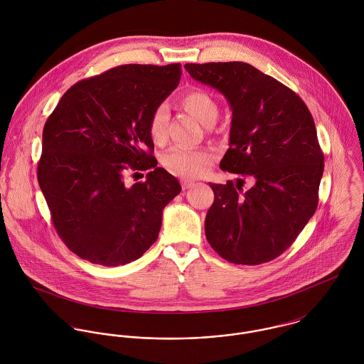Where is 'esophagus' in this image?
I'll use <instances>...</instances> for the list:
<instances>
[{
	"mask_svg": "<svg viewBox=\"0 0 364 364\" xmlns=\"http://www.w3.org/2000/svg\"><path fill=\"white\" fill-rule=\"evenodd\" d=\"M181 185H182V189H191V188L195 186V182L189 181V179H182Z\"/></svg>",
	"mask_w": 364,
	"mask_h": 364,
	"instance_id": "obj_1",
	"label": "esophagus"
}]
</instances>
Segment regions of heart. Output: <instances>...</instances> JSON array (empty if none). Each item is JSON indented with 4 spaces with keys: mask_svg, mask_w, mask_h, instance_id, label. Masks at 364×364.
Here are the masks:
<instances>
[{
    "mask_svg": "<svg viewBox=\"0 0 364 364\" xmlns=\"http://www.w3.org/2000/svg\"><path fill=\"white\" fill-rule=\"evenodd\" d=\"M181 105L205 126L218 116V107L214 98L200 88L186 91L181 97ZM166 123L168 109L165 105H159L151 112L149 119V134L156 144H162L166 140ZM161 161L172 173L183 178H198L208 172L214 156L206 150L172 147L162 156Z\"/></svg>",
    "mask_w": 364,
    "mask_h": 364,
    "instance_id": "heart-1",
    "label": "heart"
}]
</instances>
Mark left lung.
<instances>
[{"instance_id":"1","label":"left lung","mask_w":364,"mask_h":364,"mask_svg":"<svg viewBox=\"0 0 364 364\" xmlns=\"http://www.w3.org/2000/svg\"><path fill=\"white\" fill-rule=\"evenodd\" d=\"M185 68L221 92L232 110L230 149L220 168L255 182L244 193L231 181L210 183L208 244L231 263L273 260L294 242L318 206L323 154L311 113L296 92L248 63H189Z\"/></svg>"}]
</instances>
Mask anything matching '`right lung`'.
<instances>
[{
	"label": "right lung",
	"mask_w": 364,
	"mask_h": 364,
	"mask_svg": "<svg viewBox=\"0 0 364 364\" xmlns=\"http://www.w3.org/2000/svg\"><path fill=\"white\" fill-rule=\"evenodd\" d=\"M181 74L179 63L110 68L74 84L46 120L38 181L58 237L80 258L120 266L156 242L182 188L156 166L149 119ZM129 166L154 171L127 188Z\"/></svg>",
	"instance_id": "obj_1"
}]
</instances>
